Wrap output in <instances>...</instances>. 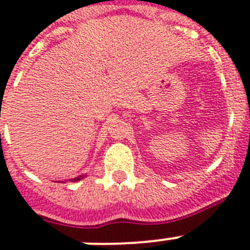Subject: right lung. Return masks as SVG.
I'll return each mask as SVG.
<instances>
[{
  "instance_id": "add662e5",
  "label": "right lung",
  "mask_w": 250,
  "mask_h": 250,
  "mask_svg": "<svg viewBox=\"0 0 250 250\" xmlns=\"http://www.w3.org/2000/svg\"><path fill=\"white\" fill-rule=\"evenodd\" d=\"M83 178V176H78V177H76V178H73L72 180V182H76V181H79V180H82Z\"/></svg>"
}]
</instances>
